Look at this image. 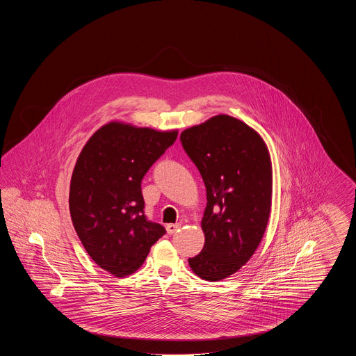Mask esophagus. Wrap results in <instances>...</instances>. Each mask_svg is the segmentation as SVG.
<instances>
[{
    "label": "esophagus",
    "instance_id": "esophagus-1",
    "mask_svg": "<svg viewBox=\"0 0 356 356\" xmlns=\"http://www.w3.org/2000/svg\"><path fill=\"white\" fill-rule=\"evenodd\" d=\"M180 224H167V232L170 234V235H173V234H176V232H179V229H180Z\"/></svg>",
    "mask_w": 356,
    "mask_h": 356
}]
</instances>
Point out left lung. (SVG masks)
I'll use <instances>...</instances> for the list:
<instances>
[{
	"label": "left lung",
	"mask_w": 356,
	"mask_h": 356,
	"mask_svg": "<svg viewBox=\"0 0 356 356\" xmlns=\"http://www.w3.org/2000/svg\"><path fill=\"white\" fill-rule=\"evenodd\" d=\"M183 149L207 188L203 250L188 263L218 282L254 254L271 211V161L261 137L240 120L215 116L180 135Z\"/></svg>",
	"instance_id": "obj_1"
}]
</instances>
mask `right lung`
Here are the masks:
<instances>
[{
    "instance_id": "obj_1",
    "label": "right lung",
    "mask_w": 356,
    "mask_h": 356,
    "mask_svg": "<svg viewBox=\"0 0 356 356\" xmlns=\"http://www.w3.org/2000/svg\"><path fill=\"white\" fill-rule=\"evenodd\" d=\"M177 132L109 122L85 144L73 170L69 209L85 251L115 276L135 272L165 228L149 220L141 180Z\"/></svg>"
}]
</instances>
